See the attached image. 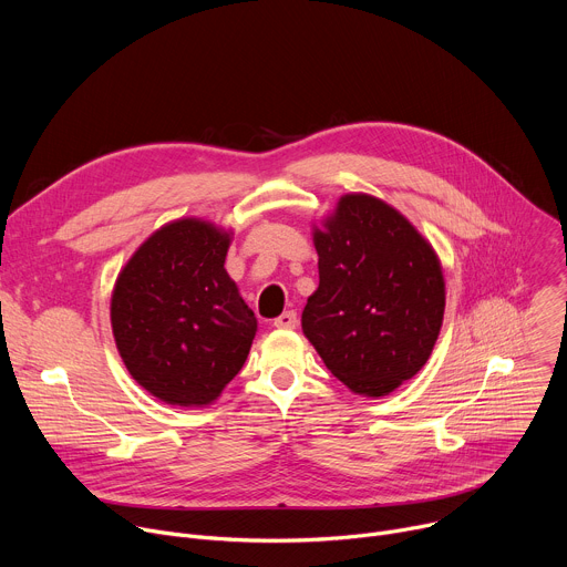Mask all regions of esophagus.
Returning a JSON list of instances; mask_svg holds the SVG:
<instances>
[{"mask_svg":"<svg viewBox=\"0 0 567 567\" xmlns=\"http://www.w3.org/2000/svg\"><path fill=\"white\" fill-rule=\"evenodd\" d=\"M274 328H280V330H293L298 328V313L296 311H285L280 313L278 318H274Z\"/></svg>","mask_w":567,"mask_h":567,"instance_id":"34e87169","label":"esophagus"}]
</instances>
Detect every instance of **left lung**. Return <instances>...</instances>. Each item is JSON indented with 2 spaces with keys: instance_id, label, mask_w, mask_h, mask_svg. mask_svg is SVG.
<instances>
[{
  "instance_id": "8db88e82",
  "label": "left lung",
  "mask_w": 567,
  "mask_h": 567,
  "mask_svg": "<svg viewBox=\"0 0 567 567\" xmlns=\"http://www.w3.org/2000/svg\"><path fill=\"white\" fill-rule=\"evenodd\" d=\"M313 245L320 282L302 332L350 390L383 396L433 352L444 318L440 260L406 217L370 195L341 197Z\"/></svg>"
}]
</instances>
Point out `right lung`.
Here are the masks:
<instances>
[{
  "label": "right lung",
  "mask_w": 567,
  "mask_h": 567,
  "mask_svg": "<svg viewBox=\"0 0 567 567\" xmlns=\"http://www.w3.org/2000/svg\"><path fill=\"white\" fill-rule=\"evenodd\" d=\"M226 251V233L179 219L147 237L116 280V348L161 401L204 406L249 357L258 322L224 269Z\"/></svg>",
  "instance_id": "add662e5"
}]
</instances>
